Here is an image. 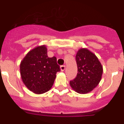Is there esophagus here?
I'll use <instances>...</instances> for the list:
<instances>
[{
	"label": "esophagus",
	"instance_id": "obj_1",
	"mask_svg": "<svg viewBox=\"0 0 124 124\" xmlns=\"http://www.w3.org/2000/svg\"><path fill=\"white\" fill-rule=\"evenodd\" d=\"M60 69H61V70L62 71H64L66 69V66L65 65H62L60 66Z\"/></svg>",
	"mask_w": 124,
	"mask_h": 124
}]
</instances>
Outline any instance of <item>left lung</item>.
<instances>
[{
    "instance_id": "obj_1",
    "label": "left lung",
    "mask_w": 124,
    "mask_h": 124,
    "mask_svg": "<svg viewBox=\"0 0 124 124\" xmlns=\"http://www.w3.org/2000/svg\"><path fill=\"white\" fill-rule=\"evenodd\" d=\"M78 74L70 84L79 94L90 93L99 84L103 68L97 57L87 48H81L76 55Z\"/></svg>"
}]
</instances>
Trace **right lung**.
Returning <instances> with one entry per match:
<instances>
[{
  "label": "right lung",
  "instance_id": "add662e5",
  "mask_svg": "<svg viewBox=\"0 0 124 124\" xmlns=\"http://www.w3.org/2000/svg\"><path fill=\"white\" fill-rule=\"evenodd\" d=\"M20 75L25 86L33 93L41 94L52 87L60 71L56 58H49L45 45L38 46L26 54L20 65Z\"/></svg>",
  "mask_w": 124,
  "mask_h": 124
}]
</instances>
